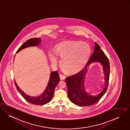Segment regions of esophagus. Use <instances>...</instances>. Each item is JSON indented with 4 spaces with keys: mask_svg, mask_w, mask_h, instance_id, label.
Returning a JSON list of instances; mask_svg holds the SVG:
<instances>
[{
    "mask_svg": "<svg viewBox=\"0 0 130 130\" xmlns=\"http://www.w3.org/2000/svg\"><path fill=\"white\" fill-rule=\"evenodd\" d=\"M59 77H60V78L61 80H64L66 78L65 76V75H63L62 74H60L59 75Z\"/></svg>",
    "mask_w": 130,
    "mask_h": 130,
    "instance_id": "esophagus-1",
    "label": "esophagus"
}]
</instances>
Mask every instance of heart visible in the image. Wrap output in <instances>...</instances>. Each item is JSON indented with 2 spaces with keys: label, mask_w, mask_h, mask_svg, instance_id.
<instances>
[{
  "label": "heart",
  "mask_w": 130,
  "mask_h": 130,
  "mask_svg": "<svg viewBox=\"0 0 130 130\" xmlns=\"http://www.w3.org/2000/svg\"><path fill=\"white\" fill-rule=\"evenodd\" d=\"M55 51L61 58V68L69 73H76L83 69L90 57L91 52L88 45L80 42L59 44L56 46ZM49 56L53 64L57 62V55L54 52H49Z\"/></svg>",
  "instance_id": "heart-1"
}]
</instances>
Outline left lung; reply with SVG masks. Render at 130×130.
<instances>
[{"label": "left lung", "mask_w": 130, "mask_h": 130, "mask_svg": "<svg viewBox=\"0 0 130 130\" xmlns=\"http://www.w3.org/2000/svg\"><path fill=\"white\" fill-rule=\"evenodd\" d=\"M93 61H99L103 65L106 84L102 91L92 95L85 91L84 82L87 68ZM110 71V67L108 58L101 50L99 45L95 42L94 52L87 62L86 66L79 72L66 78L65 79L67 87V94L70 100L74 104L80 107L91 106L98 102L107 90Z\"/></svg>", "instance_id": "left-lung-1"}]
</instances>
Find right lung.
Segmentation results:
<instances>
[{
  "label": "right lung",
  "instance_id": "obj_1",
  "mask_svg": "<svg viewBox=\"0 0 130 130\" xmlns=\"http://www.w3.org/2000/svg\"><path fill=\"white\" fill-rule=\"evenodd\" d=\"M41 40L40 38H33L30 39L20 47V48L17 50L16 53H18L20 50L26 47L37 46L39 43H40ZM59 81L60 78L57 71H54L51 73L49 80L48 82V84L46 90H45L42 94L38 97H30L26 95L19 88V87L17 86L15 81L14 83L17 90L22 95V96L25 99V100L28 102L34 105H43L49 103L52 99L55 87L58 84V83L59 82Z\"/></svg>",
  "mask_w": 130,
  "mask_h": 130
}]
</instances>
